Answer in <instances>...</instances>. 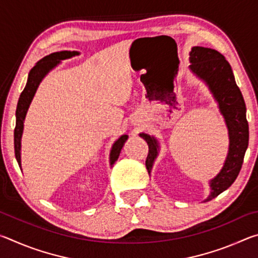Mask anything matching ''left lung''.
Instances as JSON below:
<instances>
[{
    "label": "left lung",
    "mask_w": 258,
    "mask_h": 258,
    "mask_svg": "<svg viewBox=\"0 0 258 258\" xmlns=\"http://www.w3.org/2000/svg\"><path fill=\"white\" fill-rule=\"evenodd\" d=\"M190 61L191 71L207 83L217 100L220 110L223 113L229 128V154L222 171L211 181L212 194L206 199V202H209L231 186L237 178L248 147L249 128L246 118V104L241 91L235 83L232 69L224 55L208 47L195 46L190 52ZM140 137L146 140L149 147L146 166L150 173L152 163L157 156L158 145L150 135L141 133Z\"/></svg>",
    "instance_id": "left-lung-1"
}]
</instances>
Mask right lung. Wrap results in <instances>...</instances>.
Masks as SVG:
<instances>
[{
  "mask_svg": "<svg viewBox=\"0 0 258 258\" xmlns=\"http://www.w3.org/2000/svg\"><path fill=\"white\" fill-rule=\"evenodd\" d=\"M78 54L75 51H61V52H54L49 55L44 56L38 62L35 64L32 68V71L29 72L28 81L26 84L25 89L20 94L18 104H17V110H16V127H15V155L16 159L20 165V139L21 134H23L24 128V120L26 112L28 110V107L32 99L34 97L35 92H36L37 86L40 84L41 81L43 80L49 71L56 66V63H59L60 60L72 58V56ZM127 135H121V137L117 140L115 145L112 146V149L110 152V164L112 165L115 161L118 159V156L120 154L121 148H123L124 143L127 140Z\"/></svg>",
  "mask_w": 258,
  "mask_h": 258,
  "instance_id": "obj_1",
  "label": "right lung"
}]
</instances>
